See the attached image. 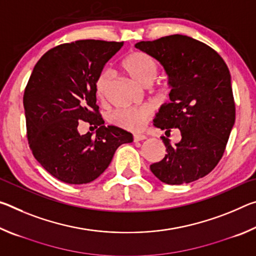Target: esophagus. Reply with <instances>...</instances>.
<instances>
[{"label":"esophagus","mask_w":256,"mask_h":256,"mask_svg":"<svg viewBox=\"0 0 256 256\" xmlns=\"http://www.w3.org/2000/svg\"><path fill=\"white\" fill-rule=\"evenodd\" d=\"M133 138H134V142H138V141L146 140V136H144V134H134V136H133Z\"/></svg>","instance_id":"esophagus-1"}]
</instances>
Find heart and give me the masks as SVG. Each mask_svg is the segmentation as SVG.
<instances>
[{
	"instance_id": "b5f03b06",
	"label": "heart",
	"mask_w": 256,
	"mask_h": 256,
	"mask_svg": "<svg viewBox=\"0 0 256 256\" xmlns=\"http://www.w3.org/2000/svg\"><path fill=\"white\" fill-rule=\"evenodd\" d=\"M122 68L140 84H146L152 81L158 70L154 58L144 52H133L128 54L123 60ZM110 86V73L107 71L99 73L94 81V90L97 98L102 102L106 100ZM151 114H152V108L150 105L118 108L110 114V120L118 126L128 131H140L144 128Z\"/></svg>"
}]
</instances>
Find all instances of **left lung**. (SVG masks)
I'll return each instance as SVG.
<instances>
[{
  "instance_id": "left-lung-1",
  "label": "left lung",
  "mask_w": 256,
  "mask_h": 256,
  "mask_svg": "<svg viewBox=\"0 0 256 256\" xmlns=\"http://www.w3.org/2000/svg\"><path fill=\"white\" fill-rule=\"evenodd\" d=\"M136 47L162 64L172 88L170 102L160 107L154 125L166 134L178 128L182 136L175 146L162 136L167 154L150 164L151 172L170 185L202 178L222 159L235 124L227 64L210 46L183 34L140 42Z\"/></svg>"
}]
</instances>
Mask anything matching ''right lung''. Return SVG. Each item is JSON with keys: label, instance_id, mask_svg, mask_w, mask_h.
I'll use <instances>...</instances> for the list:
<instances>
[{"label": "right lung", "instance_id": "right-lung-1", "mask_svg": "<svg viewBox=\"0 0 256 256\" xmlns=\"http://www.w3.org/2000/svg\"><path fill=\"white\" fill-rule=\"evenodd\" d=\"M123 42L76 40L50 50L34 66L26 86L24 107L34 157L68 184H86L110 166L116 149L133 141L123 128L105 126L96 104L94 81ZM89 122L96 136H81Z\"/></svg>", "mask_w": 256, "mask_h": 256}]
</instances>
